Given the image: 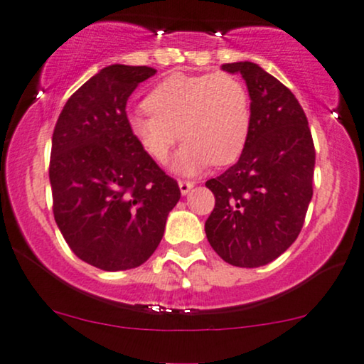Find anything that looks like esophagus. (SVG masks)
I'll return each instance as SVG.
<instances>
[{"label":"esophagus","instance_id":"34e87169","mask_svg":"<svg viewBox=\"0 0 364 364\" xmlns=\"http://www.w3.org/2000/svg\"><path fill=\"white\" fill-rule=\"evenodd\" d=\"M178 187H181L182 196H186V193L191 192V188L193 187V182H191V181H178Z\"/></svg>","mask_w":364,"mask_h":364}]
</instances>
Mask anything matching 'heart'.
<instances>
[{"label": "heart", "instance_id": "1", "mask_svg": "<svg viewBox=\"0 0 364 364\" xmlns=\"http://www.w3.org/2000/svg\"><path fill=\"white\" fill-rule=\"evenodd\" d=\"M252 124L250 96L233 74H172L154 86L146 109L127 116L129 131L156 162L183 139L172 168L192 176L240 156Z\"/></svg>", "mask_w": 364, "mask_h": 364}]
</instances>
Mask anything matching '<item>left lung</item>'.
I'll list each match as a JSON object with an SVG mask.
<instances>
[{"label": "left lung", "mask_w": 364, "mask_h": 364, "mask_svg": "<svg viewBox=\"0 0 364 364\" xmlns=\"http://www.w3.org/2000/svg\"><path fill=\"white\" fill-rule=\"evenodd\" d=\"M222 69L245 79L252 124L238 162L205 182L215 196L205 233L222 260L255 268L280 257L301 230L315 146L300 102L277 77L250 61Z\"/></svg>", "instance_id": "obj_1"}]
</instances>
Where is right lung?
<instances>
[{"label": "right lung", "instance_id": "right-lung-1", "mask_svg": "<svg viewBox=\"0 0 364 364\" xmlns=\"http://www.w3.org/2000/svg\"><path fill=\"white\" fill-rule=\"evenodd\" d=\"M157 71L112 64L84 82L53 132L49 182L59 230L106 272L142 265L162 240L181 188L129 131L126 104Z\"/></svg>", "mask_w": 364, "mask_h": 364}]
</instances>
